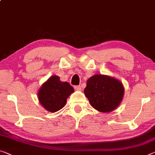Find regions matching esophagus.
<instances>
[{
    "label": "esophagus",
    "instance_id": "34e87169",
    "mask_svg": "<svg viewBox=\"0 0 155 155\" xmlns=\"http://www.w3.org/2000/svg\"><path fill=\"white\" fill-rule=\"evenodd\" d=\"M74 89L76 90V91H80L81 89H82V87H81L80 85L75 86V87H74Z\"/></svg>",
    "mask_w": 155,
    "mask_h": 155
}]
</instances>
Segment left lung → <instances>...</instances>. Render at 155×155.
<instances>
[{
	"mask_svg": "<svg viewBox=\"0 0 155 155\" xmlns=\"http://www.w3.org/2000/svg\"><path fill=\"white\" fill-rule=\"evenodd\" d=\"M84 95L98 111L109 113L119 106L125 89L120 80L106 75H94L88 79Z\"/></svg>",
	"mask_w": 155,
	"mask_h": 155,
	"instance_id": "obj_1",
	"label": "left lung"
}]
</instances>
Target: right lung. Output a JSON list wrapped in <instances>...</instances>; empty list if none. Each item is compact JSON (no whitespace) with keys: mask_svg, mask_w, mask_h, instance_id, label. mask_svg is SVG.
Instances as JSON below:
<instances>
[{"mask_svg":"<svg viewBox=\"0 0 155 155\" xmlns=\"http://www.w3.org/2000/svg\"><path fill=\"white\" fill-rule=\"evenodd\" d=\"M74 89L67 82H61L59 76L52 75L38 91L39 103L48 111L56 112L65 106L66 100Z\"/></svg>","mask_w":155,"mask_h":155,"instance_id":"right-lung-1","label":"right lung"}]
</instances>
